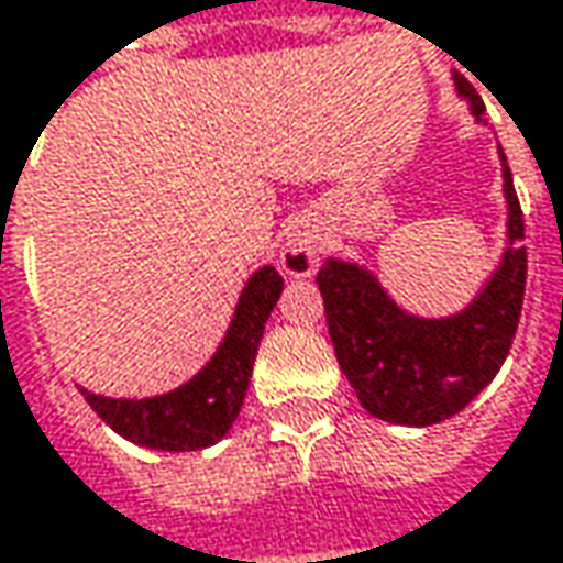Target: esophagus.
<instances>
[{"label":"esophagus","mask_w":563,"mask_h":563,"mask_svg":"<svg viewBox=\"0 0 563 563\" xmlns=\"http://www.w3.org/2000/svg\"><path fill=\"white\" fill-rule=\"evenodd\" d=\"M320 256H323V246H320L317 230H310V227L301 223V227H295L285 236L282 253H278V265L291 278H310L320 268Z\"/></svg>","instance_id":"esophagus-1"}]
</instances>
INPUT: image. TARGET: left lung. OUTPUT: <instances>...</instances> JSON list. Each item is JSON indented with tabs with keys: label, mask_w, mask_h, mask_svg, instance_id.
<instances>
[{
	"label": "left lung",
	"mask_w": 563,
	"mask_h": 563,
	"mask_svg": "<svg viewBox=\"0 0 563 563\" xmlns=\"http://www.w3.org/2000/svg\"><path fill=\"white\" fill-rule=\"evenodd\" d=\"M455 86L471 104V114L484 121V101L471 82L455 76ZM500 159L509 246L500 268L462 313L442 320L413 317L355 262L327 260L317 272L342 375L355 387L358 404L378 420L397 426L449 420L494 382L509 355L526 295V223L503 150Z\"/></svg>",
	"instance_id": "8db88e82"
}]
</instances>
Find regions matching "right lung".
<instances>
[{"instance_id":"add662e5","label":"right lung","mask_w":563,"mask_h":563,"mask_svg":"<svg viewBox=\"0 0 563 563\" xmlns=\"http://www.w3.org/2000/svg\"><path fill=\"white\" fill-rule=\"evenodd\" d=\"M282 285L285 282L272 265H262L246 282L221 349L191 382H185L169 394L143 397V400H118V397H99L82 390L89 407L118 435L146 449L198 452L221 442L243 407L262 330L272 307L282 298Z\"/></svg>"}]
</instances>
